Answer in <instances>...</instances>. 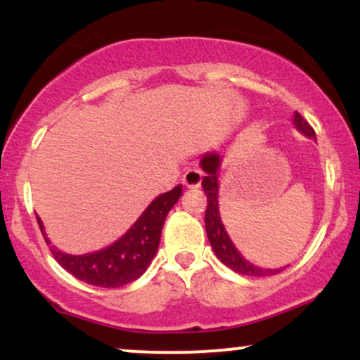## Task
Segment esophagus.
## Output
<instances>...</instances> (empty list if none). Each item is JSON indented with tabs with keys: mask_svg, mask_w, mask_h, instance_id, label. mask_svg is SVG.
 Wrapping results in <instances>:
<instances>
[{
	"mask_svg": "<svg viewBox=\"0 0 360 360\" xmlns=\"http://www.w3.org/2000/svg\"><path fill=\"white\" fill-rule=\"evenodd\" d=\"M201 179H203L201 172L196 171V169H191V171H188L183 176V184L189 189H196L201 186Z\"/></svg>",
	"mask_w": 360,
	"mask_h": 360,
	"instance_id": "esophagus-1",
	"label": "esophagus"
}]
</instances>
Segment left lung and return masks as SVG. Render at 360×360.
Masks as SVG:
<instances>
[{
    "label": "left lung",
    "mask_w": 360,
    "mask_h": 360,
    "mask_svg": "<svg viewBox=\"0 0 360 360\" xmlns=\"http://www.w3.org/2000/svg\"><path fill=\"white\" fill-rule=\"evenodd\" d=\"M292 125L300 134H303L304 137L316 140L315 130L308 125V122L296 111L295 117H292ZM223 162V157L218 152H206L201 157L200 166L203 169L205 176L201 181L203 186V191L208 198V206H206L205 213V225H206V235H208L210 245L218 259L225 264L226 267L238 272L242 276H254V278H262V276H274L286 267H278V269H266V267H260L252 264L250 260H247L243 255L238 252L235 243L230 238L229 232H226L225 225H223L221 217H220V205H218V191H220V183H218V177H220V167Z\"/></svg>",
    "instance_id": "1"
}]
</instances>
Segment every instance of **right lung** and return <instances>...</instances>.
<instances>
[{"mask_svg":"<svg viewBox=\"0 0 360 360\" xmlns=\"http://www.w3.org/2000/svg\"><path fill=\"white\" fill-rule=\"evenodd\" d=\"M181 193H183V186L179 184L171 191L159 194L118 240L105 249L89 252V254L74 255L59 250L49 240L40 217H37V221L42 230L45 242L51 245L53 257L65 271L71 272L74 278L93 286L120 288L134 283L150 266L159 249L164 221L172 206L181 198Z\"/></svg>","mask_w":360,"mask_h":360,"instance_id":"1","label":"right lung"}]
</instances>
